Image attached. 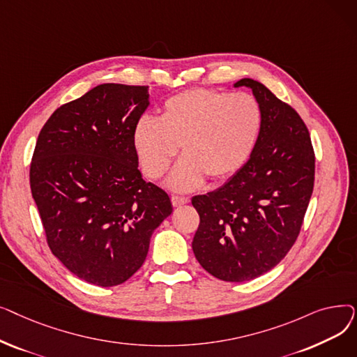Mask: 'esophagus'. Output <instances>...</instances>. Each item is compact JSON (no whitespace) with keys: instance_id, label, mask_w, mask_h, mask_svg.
<instances>
[{"instance_id":"obj_1","label":"esophagus","mask_w":357,"mask_h":357,"mask_svg":"<svg viewBox=\"0 0 357 357\" xmlns=\"http://www.w3.org/2000/svg\"><path fill=\"white\" fill-rule=\"evenodd\" d=\"M190 198L188 197H178V195H172V205L174 207H181L183 204H188Z\"/></svg>"}]
</instances>
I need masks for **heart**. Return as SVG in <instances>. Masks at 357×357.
<instances>
[{
  "mask_svg": "<svg viewBox=\"0 0 357 357\" xmlns=\"http://www.w3.org/2000/svg\"><path fill=\"white\" fill-rule=\"evenodd\" d=\"M261 123V108L250 93L190 89L166 100L159 119L143 116L135 126L133 144L150 178L166 172L182 144L185 155L166 183L190 191L207 176L224 181L236 175L253 153Z\"/></svg>",
  "mask_w": 357,
  "mask_h": 357,
  "instance_id": "obj_1",
  "label": "heart"
}]
</instances>
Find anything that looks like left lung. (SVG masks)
<instances>
[{
	"mask_svg": "<svg viewBox=\"0 0 357 357\" xmlns=\"http://www.w3.org/2000/svg\"><path fill=\"white\" fill-rule=\"evenodd\" d=\"M261 108V131L240 171L218 190L192 198L199 226L192 250L199 265L226 282L266 273L295 243L314 188L315 158L308 128L288 104L250 78Z\"/></svg>",
	"mask_w": 357,
	"mask_h": 357,
	"instance_id": "left-lung-1",
	"label": "left lung"
}]
</instances>
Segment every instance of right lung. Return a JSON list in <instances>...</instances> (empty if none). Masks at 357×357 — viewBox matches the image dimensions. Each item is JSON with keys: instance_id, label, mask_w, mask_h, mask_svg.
<instances>
[{"instance_id": "obj_1", "label": "right lung", "mask_w": 357, "mask_h": 357, "mask_svg": "<svg viewBox=\"0 0 357 357\" xmlns=\"http://www.w3.org/2000/svg\"><path fill=\"white\" fill-rule=\"evenodd\" d=\"M149 86L102 84L56 109L30 166V188L52 253L78 278L116 287L133 276L172 214L139 171L133 130Z\"/></svg>"}]
</instances>
